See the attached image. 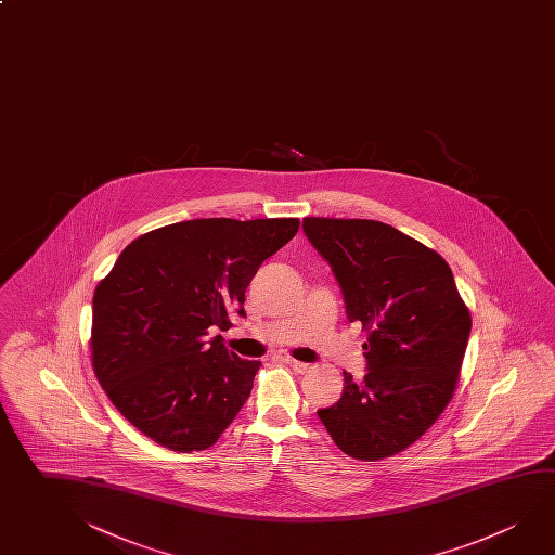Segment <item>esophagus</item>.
<instances>
[{
    "instance_id": "1",
    "label": "esophagus",
    "mask_w": 555,
    "mask_h": 555,
    "mask_svg": "<svg viewBox=\"0 0 555 555\" xmlns=\"http://www.w3.org/2000/svg\"><path fill=\"white\" fill-rule=\"evenodd\" d=\"M286 364H288L294 372H298V374H306V372H310L311 369L308 362H300V360L296 359H286Z\"/></svg>"
}]
</instances>
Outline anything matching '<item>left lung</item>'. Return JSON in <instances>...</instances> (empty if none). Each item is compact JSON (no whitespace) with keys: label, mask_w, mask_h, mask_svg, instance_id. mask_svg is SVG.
I'll use <instances>...</instances> for the list:
<instances>
[{"label":"left lung","mask_w":555,"mask_h":555,"mask_svg":"<svg viewBox=\"0 0 555 555\" xmlns=\"http://www.w3.org/2000/svg\"><path fill=\"white\" fill-rule=\"evenodd\" d=\"M304 232L337 276L347 318L369 333V374L357 382L343 372V396L318 415L350 457L393 456L454 396L472 313L447 261L391 225L308 216Z\"/></svg>","instance_id":"1"}]
</instances>
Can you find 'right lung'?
Segmentation results:
<instances>
[{
	"label": "right lung",
	"mask_w": 555,
	"mask_h": 555,
	"mask_svg": "<svg viewBox=\"0 0 555 555\" xmlns=\"http://www.w3.org/2000/svg\"><path fill=\"white\" fill-rule=\"evenodd\" d=\"M298 218H205L140 235L93 294L91 364L130 425L159 447H212L254 388L261 360L240 359L222 335L245 315V291Z\"/></svg>",
	"instance_id": "1"
}]
</instances>
